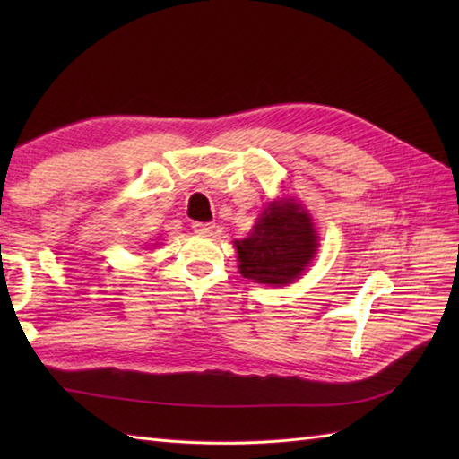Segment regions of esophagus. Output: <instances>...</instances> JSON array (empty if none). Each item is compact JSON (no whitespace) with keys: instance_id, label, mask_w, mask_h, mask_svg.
Segmentation results:
<instances>
[{"instance_id":"34e87169","label":"esophagus","mask_w":459,"mask_h":459,"mask_svg":"<svg viewBox=\"0 0 459 459\" xmlns=\"http://www.w3.org/2000/svg\"><path fill=\"white\" fill-rule=\"evenodd\" d=\"M212 229H214L212 222H193L195 235H199V237H209Z\"/></svg>"}]
</instances>
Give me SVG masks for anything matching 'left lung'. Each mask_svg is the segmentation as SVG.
I'll use <instances>...</instances> for the list:
<instances>
[{
    "label": "left lung",
    "instance_id": "1",
    "mask_svg": "<svg viewBox=\"0 0 459 459\" xmlns=\"http://www.w3.org/2000/svg\"><path fill=\"white\" fill-rule=\"evenodd\" d=\"M317 240L309 212L294 197L272 201L248 237L235 240L240 274L256 284H291L314 260Z\"/></svg>",
    "mask_w": 459,
    "mask_h": 459
}]
</instances>
